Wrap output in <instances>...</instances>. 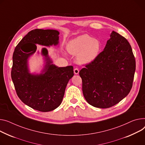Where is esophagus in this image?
<instances>
[{
	"label": "esophagus",
	"mask_w": 145,
	"mask_h": 145,
	"mask_svg": "<svg viewBox=\"0 0 145 145\" xmlns=\"http://www.w3.org/2000/svg\"><path fill=\"white\" fill-rule=\"evenodd\" d=\"M74 73L75 74H78L79 73V70L78 68H75L74 69Z\"/></svg>",
	"instance_id": "1"
}]
</instances>
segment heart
I'll return each mask as SVG.
<instances>
[{
    "label": "heart",
    "instance_id": "obj_1",
    "mask_svg": "<svg viewBox=\"0 0 145 145\" xmlns=\"http://www.w3.org/2000/svg\"><path fill=\"white\" fill-rule=\"evenodd\" d=\"M67 51L77 56V59L81 64H88L94 61L99 56L101 44L88 34H83L71 40L67 46Z\"/></svg>",
    "mask_w": 145,
    "mask_h": 145
}]
</instances>
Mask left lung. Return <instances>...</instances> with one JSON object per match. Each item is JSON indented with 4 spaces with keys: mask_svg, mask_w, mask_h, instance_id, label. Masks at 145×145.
I'll list each match as a JSON object with an SVG mask.
<instances>
[{
    "mask_svg": "<svg viewBox=\"0 0 145 145\" xmlns=\"http://www.w3.org/2000/svg\"><path fill=\"white\" fill-rule=\"evenodd\" d=\"M135 69L131 45L112 31L103 51L79 72L86 100L100 108L118 104L130 92Z\"/></svg>",
    "mask_w": 145,
    "mask_h": 145,
    "instance_id": "obj_1",
    "label": "left lung"
}]
</instances>
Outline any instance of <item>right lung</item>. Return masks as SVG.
<instances>
[{"mask_svg": "<svg viewBox=\"0 0 145 145\" xmlns=\"http://www.w3.org/2000/svg\"><path fill=\"white\" fill-rule=\"evenodd\" d=\"M59 34L55 30H31L18 44L13 55L11 76L18 97L27 105L41 112L52 111L61 105L67 83L74 75L73 67L52 64L46 48L41 51L45 65L41 73H31L28 61L37 50L36 44L58 45Z\"/></svg>", "mask_w": 145, "mask_h": 145, "instance_id": "right-lung-1", "label": "right lung"}]
</instances>
